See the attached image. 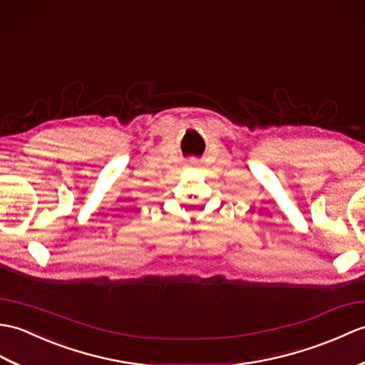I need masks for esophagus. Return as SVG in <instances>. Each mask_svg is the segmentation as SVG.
Wrapping results in <instances>:
<instances>
[{"instance_id":"34e87169","label":"esophagus","mask_w":365,"mask_h":365,"mask_svg":"<svg viewBox=\"0 0 365 365\" xmlns=\"http://www.w3.org/2000/svg\"><path fill=\"white\" fill-rule=\"evenodd\" d=\"M189 167H197V162H190Z\"/></svg>"}]
</instances>
